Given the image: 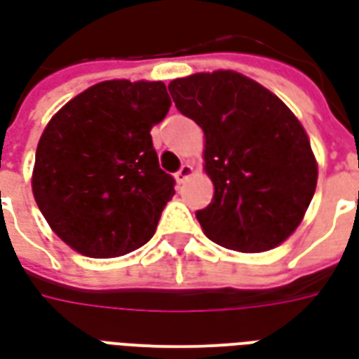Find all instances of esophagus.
<instances>
[{"mask_svg":"<svg viewBox=\"0 0 359 359\" xmlns=\"http://www.w3.org/2000/svg\"><path fill=\"white\" fill-rule=\"evenodd\" d=\"M192 172H194V167L190 165V163H184V165L179 169V172L175 175V179H177V182L182 184V182H187V180L192 177Z\"/></svg>","mask_w":359,"mask_h":359,"instance_id":"34e87169","label":"esophagus"}]
</instances>
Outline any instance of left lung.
Segmentation results:
<instances>
[{"instance_id":"obj_1","label":"left lung","mask_w":359,"mask_h":359,"mask_svg":"<svg viewBox=\"0 0 359 359\" xmlns=\"http://www.w3.org/2000/svg\"><path fill=\"white\" fill-rule=\"evenodd\" d=\"M172 102L203 129L211 203L196 213L215 243L262 253L287 240L318 184L304 127L283 100L240 72H198L169 83Z\"/></svg>"}]
</instances>
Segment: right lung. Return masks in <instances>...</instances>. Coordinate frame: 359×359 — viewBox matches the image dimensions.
<instances>
[{
	"instance_id": "obj_1",
	"label": "right lung",
	"mask_w": 359,
	"mask_h": 359,
	"mask_svg": "<svg viewBox=\"0 0 359 359\" xmlns=\"http://www.w3.org/2000/svg\"><path fill=\"white\" fill-rule=\"evenodd\" d=\"M169 106L163 81L110 79L68 100L47 123L32 192L74 251L114 259L150 241L175 194L150 135Z\"/></svg>"
}]
</instances>
